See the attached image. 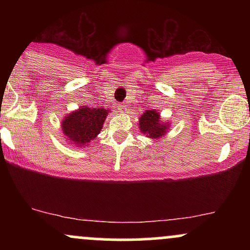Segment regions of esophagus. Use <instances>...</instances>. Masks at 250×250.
Listing matches in <instances>:
<instances>
[{
  "label": "esophagus",
  "mask_w": 250,
  "mask_h": 250,
  "mask_svg": "<svg viewBox=\"0 0 250 250\" xmlns=\"http://www.w3.org/2000/svg\"><path fill=\"white\" fill-rule=\"evenodd\" d=\"M117 108H119L120 113H125V109H127V107H125V104H119V105H117Z\"/></svg>",
  "instance_id": "34e87169"
}]
</instances>
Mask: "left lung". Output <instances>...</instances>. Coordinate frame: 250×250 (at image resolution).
<instances>
[{"label": "left lung", "mask_w": 250, "mask_h": 250, "mask_svg": "<svg viewBox=\"0 0 250 250\" xmlns=\"http://www.w3.org/2000/svg\"><path fill=\"white\" fill-rule=\"evenodd\" d=\"M140 131L150 137V139H159L166 135L168 130L169 123H162L159 111L146 110L143 115L139 119Z\"/></svg>", "instance_id": "obj_1"}]
</instances>
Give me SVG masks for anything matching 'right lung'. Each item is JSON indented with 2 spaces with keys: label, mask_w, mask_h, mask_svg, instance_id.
Returning a JSON list of instances; mask_svg holds the SVG:
<instances>
[{
  "label": "right lung",
  "mask_w": 250,
  "mask_h": 250,
  "mask_svg": "<svg viewBox=\"0 0 250 250\" xmlns=\"http://www.w3.org/2000/svg\"><path fill=\"white\" fill-rule=\"evenodd\" d=\"M109 110L82 105L62 120V133L68 142L77 147L87 146L100 134Z\"/></svg>",
  "instance_id": "add662e5"
}]
</instances>
